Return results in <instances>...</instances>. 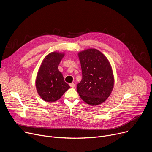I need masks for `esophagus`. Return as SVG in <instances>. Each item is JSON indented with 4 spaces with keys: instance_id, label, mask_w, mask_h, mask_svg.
Returning a JSON list of instances; mask_svg holds the SVG:
<instances>
[{
    "instance_id": "34e87169",
    "label": "esophagus",
    "mask_w": 152,
    "mask_h": 152,
    "mask_svg": "<svg viewBox=\"0 0 152 152\" xmlns=\"http://www.w3.org/2000/svg\"><path fill=\"white\" fill-rule=\"evenodd\" d=\"M69 85H70V87H72V88L75 87V83H70Z\"/></svg>"
}]
</instances>
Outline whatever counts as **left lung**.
Segmentation results:
<instances>
[{"mask_svg":"<svg viewBox=\"0 0 152 152\" xmlns=\"http://www.w3.org/2000/svg\"><path fill=\"white\" fill-rule=\"evenodd\" d=\"M82 79L77 91L86 103L94 106L104 102L113 91L114 78L111 64L106 57L95 49L78 53Z\"/></svg>","mask_w":152,"mask_h":152,"instance_id":"left-lung-1","label":"left lung"}]
</instances>
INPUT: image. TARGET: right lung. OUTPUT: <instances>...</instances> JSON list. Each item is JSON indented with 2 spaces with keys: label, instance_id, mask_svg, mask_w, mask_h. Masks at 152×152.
Listing matches in <instances>:
<instances>
[{
  "label": "right lung",
  "instance_id": "1",
  "mask_svg": "<svg viewBox=\"0 0 152 152\" xmlns=\"http://www.w3.org/2000/svg\"><path fill=\"white\" fill-rule=\"evenodd\" d=\"M64 54L53 52L42 61L35 81L37 92L41 98L48 102L59 100L70 86L66 82L58 67Z\"/></svg>",
  "mask_w": 152,
  "mask_h": 152
}]
</instances>
